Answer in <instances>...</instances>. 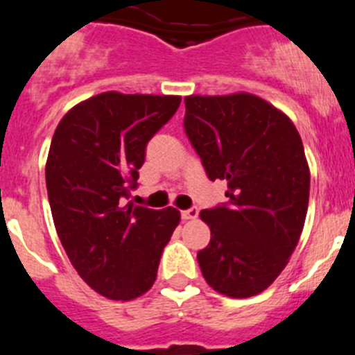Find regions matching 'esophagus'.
Instances as JSON below:
<instances>
[{"instance_id": "1", "label": "esophagus", "mask_w": 355, "mask_h": 355, "mask_svg": "<svg viewBox=\"0 0 355 355\" xmlns=\"http://www.w3.org/2000/svg\"><path fill=\"white\" fill-rule=\"evenodd\" d=\"M197 215H199V209H197L196 206L181 211V218H183V220H193V218H197Z\"/></svg>"}]
</instances>
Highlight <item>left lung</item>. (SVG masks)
<instances>
[{
    "label": "left lung",
    "instance_id": "8db88e82",
    "mask_svg": "<svg viewBox=\"0 0 355 355\" xmlns=\"http://www.w3.org/2000/svg\"><path fill=\"white\" fill-rule=\"evenodd\" d=\"M184 133L227 202L202 209L211 240L197 252L215 291L261 293L288 265L309 202V167L293 122L252 94L184 97Z\"/></svg>",
    "mask_w": 355,
    "mask_h": 355
}]
</instances>
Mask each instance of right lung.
<instances>
[{"label": "right lung", "mask_w": 355, "mask_h": 355, "mask_svg": "<svg viewBox=\"0 0 355 355\" xmlns=\"http://www.w3.org/2000/svg\"><path fill=\"white\" fill-rule=\"evenodd\" d=\"M180 103V96L103 92L69 110L53 135L46 187L56 233L81 279L106 299H137L153 286L180 224L174 208L124 205L147 144Z\"/></svg>", "instance_id": "right-lung-1"}]
</instances>
